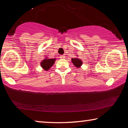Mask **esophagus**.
Returning <instances> with one entry per match:
<instances>
[{
	"mask_svg": "<svg viewBox=\"0 0 128 128\" xmlns=\"http://www.w3.org/2000/svg\"><path fill=\"white\" fill-rule=\"evenodd\" d=\"M60 56V58H61V59H64L65 58V56L64 55H61V56Z\"/></svg>",
	"mask_w": 128,
	"mask_h": 128,
	"instance_id": "esophagus-1",
	"label": "esophagus"
}]
</instances>
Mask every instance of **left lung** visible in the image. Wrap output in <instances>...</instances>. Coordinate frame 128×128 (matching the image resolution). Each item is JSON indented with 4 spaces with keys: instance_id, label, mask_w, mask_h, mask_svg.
<instances>
[{
    "instance_id": "8db88e82",
    "label": "left lung",
    "mask_w": 128,
    "mask_h": 128,
    "mask_svg": "<svg viewBox=\"0 0 128 128\" xmlns=\"http://www.w3.org/2000/svg\"><path fill=\"white\" fill-rule=\"evenodd\" d=\"M71 61H72V62L73 64V65H74L76 67H77V68H80L82 64V60L81 59H80L79 58H72Z\"/></svg>"
}]
</instances>
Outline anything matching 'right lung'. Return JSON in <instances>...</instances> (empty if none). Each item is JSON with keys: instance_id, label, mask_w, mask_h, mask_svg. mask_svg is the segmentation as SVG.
<instances>
[{"instance_id": "1", "label": "right lung", "mask_w": 128, "mask_h": 128, "mask_svg": "<svg viewBox=\"0 0 128 128\" xmlns=\"http://www.w3.org/2000/svg\"><path fill=\"white\" fill-rule=\"evenodd\" d=\"M55 58H54V59H52H52H49L47 57H46L44 60H43L40 62V66L44 70H48V69L51 68V66H53L54 64L55 63Z\"/></svg>"}]
</instances>
